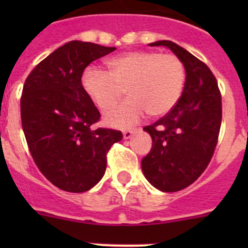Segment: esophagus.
<instances>
[{
  "label": "esophagus",
  "instance_id": "1",
  "mask_svg": "<svg viewBox=\"0 0 248 248\" xmlns=\"http://www.w3.org/2000/svg\"><path fill=\"white\" fill-rule=\"evenodd\" d=\"M137 130L138 129H129V130H125L123 133V137H124V139H130L137 133Z\"/></svg>",
  "mask_w": 248,
  "mask_h": 248
}]
</instances>
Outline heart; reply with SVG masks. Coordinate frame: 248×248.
<instances>
[{
	"label": "heart",
	"instance_id": "1",
	"mask_svg": "<svg viewBox=\"0 0 248 248\" xmlns=\"http://www.w3.org/2000/svg\"><path fill=\"white\" fill-rule=\"evenodd\" d=\"M109 72L89 65L80 78L89 99L102 110L111 108L126 88L130 98L107 111L104 120L114 128L134 125L145 111L150 117L169 113L180 99L185 65L177 56L134 50L108 61Z\"/></svg>",
	"mask_w": 248,
	"mask_h": 248
}]
</instances>
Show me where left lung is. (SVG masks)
<instances>
[{"mask_svg": "<svg viewBox=\"0 0 248 248\" xmlns=\"http://www.w3.org/2000/svg\"><path fill=\"white\" fill-rule=\"evenodd\" d=\"M150 46H165L183 61L186 80L174 108L163 118L146 125L153 139L151 150L141 169L149 183L165 192L183 190L205 171L220 134L222 103L217 80L210 68L171 41Z\"/></svg>", "mask_w": 248, "mask_h": 248, "instance_id": "8db88e82", "label": "left lung"}]
</instances>
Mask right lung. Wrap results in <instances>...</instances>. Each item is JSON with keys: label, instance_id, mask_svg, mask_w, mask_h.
<instances>
[{"label": "right lung", "instance_id": "right-lung-1", "mask_svg": "<svg viewBox=\"0 0 248 248\" xmlns=\"http://www.w3.org/2000/svg\"><path fill=\"white\" fill-rule=\"evenodd\" d=\"M115 47L71 41L34 67L21 97V120L39 171L68 192H84L105 172L107 154L122 131L95 128L100 113L80 78L93 61Z\"/></svg>", "mask_w": 248, "mask_h": 248}]
</instances>
